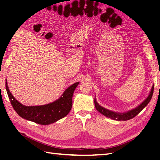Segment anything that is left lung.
<instances>
[{"mask_svg":"<svg viewBox=\"0 0 160 160\" xmlns=\"http://www.w3.org/2000/svg\"><path fill=\"white\" fill-rule=\"evenodd\" d=\"M153 89H154V85H153L151 91H150V93L148 95V98L146 99V100L143 101V102L140 104L138 107H137L135 109H133L132 110H130V111H128V112L119 113H116V112H113V111H111L110 110H108L103 107H101V105H99L98 104V103L97 102V101L95 98L94 103H95V108L101 114H103V115L106 116V117H108L109 118H111V119H114V120H117V121H127V120H129L130 119H132V118H135V116L141 112L142 109L149 103L150 100H151V99L152 98L153 93Z\"/></svg>","mask_w":160,"mask_h":160,"instance_id":"1","label":"left lung"}]
</instances>
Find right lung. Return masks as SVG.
<instances>
[{"mask_svg": "<svg viewBox=\"0 0 160 160\" xmlns=\"http://www.w3.org/2000/svg\"><path fill=\"white\" fill-rule=\"evenodd\" d=\"M79 83L77 82L69 87L61 98L54 102L39 106H25L18 102L9 91L7 80L6 89L12 108L19 116L38 124L49 125L63 118L69 113L72 108V95Z\"/></svg>", "mask_w": 160, "mask_h": 160, "instance_id": "right-lung-1", "label": "right lung"}]
</instances>
